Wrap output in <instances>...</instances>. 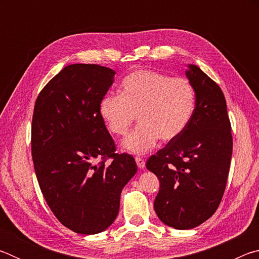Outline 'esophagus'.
Listing matches in <instances>:
<instances>
[{"instance_id": "esophagus-1", "label": "esophagus", "mask_w": 259, "mask_h": 259, "mask_svg": "<svg viewBox=\"0 0 259 259\" xmlns=\"http://www.w3.org/2000/svg\"><path fill=\"white\" fill-rule=\"evenodd\" d=\"M135 160H136V163H137L139 169H144V168H145V160H144L143 157L136 156Z\"/></svg>"}]
</instances>
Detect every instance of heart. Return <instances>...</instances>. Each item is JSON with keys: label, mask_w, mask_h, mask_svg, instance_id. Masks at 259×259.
I'll return each mask as SVG.
<instances>
[{"label": "heart", "mask_w": 259, "mask_h": 259, "mask_svg": "<svg viewBox=\"0 0 259 259\" xmlns=\"http://www.w3.org/2000/svg\"><path fill=\"white\" fill-rule=\"evenodd\" d=\"M119 94L105 96L99 114L109 133L115 136L128 133L137 116L139 125L122 142L123 150L134 154L150 152L159 139H176L195 111V89L185 77L139 69L123 78Z\"/></svg>", "instance_id": "obj_1"}]
</instances>
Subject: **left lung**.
Wrapping results in <instances>:
<instances>
[{"label":"left lung","instance_id":"left-lung-1","mask_svg":"<svg viewBox=\"0 0 259 259\" xmlns=\"http://www.w3.org/2000/svg\"><path fill=\"white\" fill-rule=\"evenodd\" d=\"M196 94L187 128L146 162L160 190L154 209L162 223L190 230L216 211L229 177L233 139L224 94L195 65L185 72Z\"/></svg>","mask_w":259,"mask_h":259}]
</instances>
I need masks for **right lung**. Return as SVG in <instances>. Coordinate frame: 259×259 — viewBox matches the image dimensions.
Segmentation results:
<instances>
[{
  "mask_svg": "<svg viewBox=\"0 0 259 259\" xmlns=\"http://www.w3.org/2000/svg\"><path fill=\"white\" fill-rule=\"evenodd\" d=\"M114 75L99 65H68L35 102L32 156L38 185L57 219L78 234H97L113 224L121 192L137 172L133 155L115 153L99 114Z\"/></svg>",
  "mask_w": 259,
  "mask_h": 259,
  "instance_id": "obj_1",
  "label": "right lung"
}]
</instances>
